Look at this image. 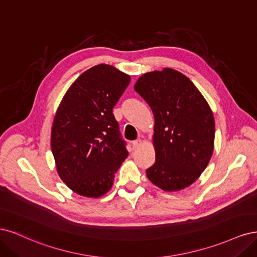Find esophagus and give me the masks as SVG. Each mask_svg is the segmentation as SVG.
<instances>
[{
	"mask_svg": "<svg viewBox=\"0 0 257 257\" xmlns=\"http://www.w3.org/2000/svg\"><path fill=\"white\" fill-rule=\"evenodd\" d=\"M141 144H142V140L141 139H138V140H135L132 141V147L134 148H138L141 146Z\"/></svg>",
	"mask_w": 257,
	"mask_h": 257,
	"instance_id": "esophagus-1",
	"label": "esophagus"
}]
</instances>
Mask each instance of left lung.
<instances>
[{"label": "left lung", "mask_w": 257, "mask_h": 257, "mask_svg": "<svg viewBox=\"0 0 257 257\" xmlns=\"http://www.w3.org/2000/svg\"><path fill=\"white\" fill-rule=\"evenodd\" d=\"M135 90L155 117L156 162L146 170L148 179L164 191L192 185L213 152L214 119L208 103L185 74L171 68L143 74Z\"/></svg>", "instance_id": "1"}]
</instances>
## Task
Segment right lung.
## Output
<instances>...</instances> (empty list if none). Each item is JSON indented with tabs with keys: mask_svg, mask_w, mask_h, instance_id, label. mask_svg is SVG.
<instances>
[{
	"mask_svg": "<svg viewBox=\"0 0 257 257\" xmlns=\"http://www.w3.org/2000/svg\"><path fill=\"white\" fill-rule=\"evenodd\" d=\"M130 83L111 65L89 68L73 82L56 111L51 150L57 173L73 192L100 197L127 158L113 107Z\"/></svg>",
	"mask_w": 257,
	"mask_h": 257,
	"instance_id": "1",
	"label": "right lung"
}]
</instances>
